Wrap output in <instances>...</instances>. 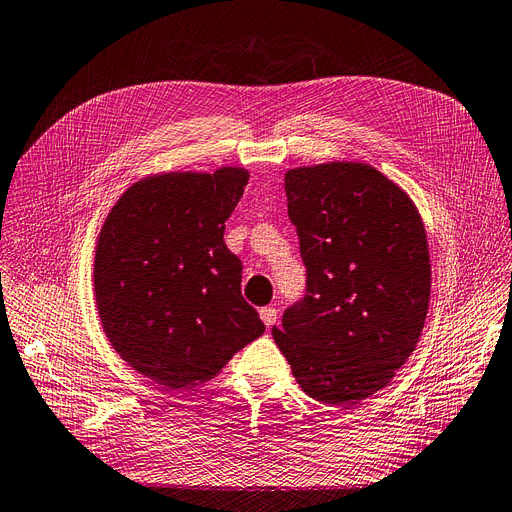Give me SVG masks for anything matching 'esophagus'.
I'll list each match as a JSON object with an SVG mask.
<instances>
[{"mask_svg":"<svg viewBox=\"0 0 512 512\" xmlns=\"http://www.w3.org/2000/svg\"><path fill=\"white\" fill-rule=\"evenodd\" d=\"M260 319L264 321V325L271 327L277 321V311L273 309V306H262V309H260Z\"/></svg>","mask_w":512,"mask_h":512,"instance_id":"34e87169","label":"esophagus"}]
</instances>
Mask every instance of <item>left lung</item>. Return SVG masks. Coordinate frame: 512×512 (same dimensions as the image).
Wrapping results in <instances>:
<instances>
[{
  "instance_id": "obj_1",
  "label": "left lung",
  "mask_w": 512,
  "mask_h": 512,
  "mask_svg": "<svg viewBox=\"0 0 512 512\" xmlns=\"http://www.w3.org/2000/svg\"><path fill=\"white\" fill-rule=\"evenodd\" d=\"M306 267L304 298L273 338L300 388L351 410L416 349L431 298L422 218L393 180L357 161L285 174Z\"/></svg>"
}]
</instances>
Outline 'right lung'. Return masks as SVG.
I'll return each instance as SVG.
<instances>
[{"mask_svg":"<svg viewBox=\"0 0 512 512\" xmlns=\"http://www.w3.org/2000/svg\"><path fill=\"white\" fill-rule=\"evenodd\" d=\"M248 170L138 180L109 212L94 258L102 330L136 372L168 391L216 376L264 332L224 243Z\"/></svg>","mask_w":512,"mask_h":512,"instance_id":"right-lung-1","label":"right lung"}]
</instances>
